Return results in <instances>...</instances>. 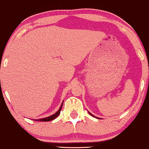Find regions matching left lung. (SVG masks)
Segmentation results:
<instances>
[{"label":"left lung","instance_id":"obj_1","mask_svg":"<svg viewBox=\"0 0 149 149\" xmlns=\"http://www.w3.org/2000/svg\"><path fill=\"white\" fill-rule=\"evenodd\" d=\"M89 114H90V115H91V116H92V117H95V116H94V115H92V114H91L90 113H89ZM96 118H97V117H96ZM97 119H99V118H97Z\"/></svg>","mask_w":149,"mask_h":149}]
</instances>
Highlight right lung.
<instances>
[{"label": "right lung", "instance_id": "1", "mask_svg": "<svg viewBox=\"0 0 149 149\" xmlns=\"http://www.w3.org/2000/svg\"><path fill=\"white\" fill-rule=\"evenodd\" d=\"M62 105H63V102H62V105L60 106V109H59L58 111H57L56 113L54 114V115H52V116H49V117H48L42 118V119H38V120H36V121H52L53 119H56V118L57 117H58V116L59 115H60V111H61V110H62Z\"/></svg>", "mask_w": 149, "mask_h": 149}]
</instances>
